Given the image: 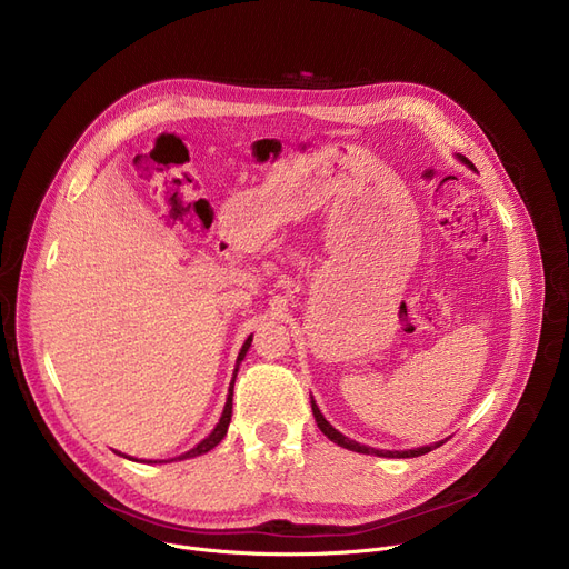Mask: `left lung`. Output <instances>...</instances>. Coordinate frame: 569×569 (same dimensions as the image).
Masks as SVG:
<instances>
[{
	"label": "left lung",
	"mask_w": 569,
	"mask_h": 569,
	"mask_svg": "<svg viewBox=\"0 0 569 569\" xmlns=\"http://www.w3.org/2000/svg\"><path fill=\"white\" fill-rule=\"evenodd\" d=\"M468 166H470V161L468 159H463ZM311 410H313V417H316V425L320 427V431L330 438L332 442H337V445H341V447H346V450H350V452H360V455H376V457H390V459H410V457H422V455H427V452H431V450H436V447H440V442H433V445H425V447H415V450H403V452H399V450H395V452H390V450H376V447H369V445H360L357 440H350L348 436H343L341 431H337L330 422L325 420V415L320 412V408L316 406V401H313V397H311Z\"/></svg>",
	"instance_id": "8db88e82"
}]
</instances>
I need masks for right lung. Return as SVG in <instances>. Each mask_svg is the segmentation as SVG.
<instances>
[{
	"mask_svg": "<svg viewBox=\"0 0 569 569\" xmlns=\"http://www.w3.org/2000/svg\"><path fill=\"white\" fill-rule=\"evenodd\" d=\"M251 341H253V337H249V339L244 341L242 350H239V355H237V365H234V373H232V380H230V390H228L226 408H223V412H221V420H219V425L214 427V431L209 433L204 440H200V442L193 447V450L184 452L182 457H177V459H170V461H182V459H193V457H200V455H204V452H209V450H214V447H217V445L223 440V436L228 433L230 417H232V387H234V378H237V371H239V362L244 360V355H247V350H249ZM127 459H131V457H127ZM149 463H152V461H149ZM154 463H157V461H154Z\"/></svg>",
	"mask_w": 569,
	"mask_h": 569,
	"instance_id": "add662e5",
	"label": "right lung"
}]
</instances>
